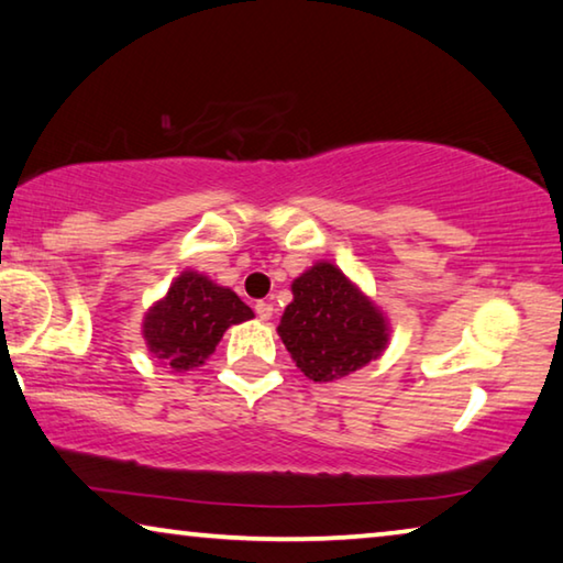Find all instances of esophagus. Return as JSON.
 I'll list each match as a JSON object with an SVG mask.
<instances>
[{
  "label": "esophagus",
  "instance_id": "obj_1",
  "mask_svg": "<svg viewBox=\"0 0 563 563\" xmlns=\"http://www.w3.org/2000/svg\"><path fill=\"white\" fill-rule=\"evenodd\" d=\"M256 317L262 319V322H266V319H272L274 314V305H269V301H256Z\"/></svg>",
  "mask_w": 563,
  "mask_h": 563
}]
</instances>
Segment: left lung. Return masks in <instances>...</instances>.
Wrapping results in <instances>:
<instances>
[{"mask_svg": "<svg viewBox=\"0 0 563 563\" xmlns=\"http://www.w3.org/2000/svg\"><path fill=\"white\" fill-rule=\"evenodd\" d=\"M291 294L276 332L309 379L334 383L385 352V314L334 264L317 262L294 279Z\"/></svg>", "mask_w": 563, "mask_h": 563, "instance_id": "left-lung-1", "label": "left lung"}]
</instances>
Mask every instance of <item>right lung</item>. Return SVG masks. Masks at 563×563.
Listing matches in <instances>:
<instances>
[{
	"label": "right lung",
	"mask_w": 563,
	"mask_h": 563,
	"mask_svg": "<svg viewBox=\"0 0 563 563\" xmlns=\"http://www.w3.org/2000/svg\"><path fill=\"white\" fill-rule=\"evenodd\" d=\"M254 311L209 276L184 272L166 297L148 309L143 336L163 365L176 372L201 367L231 324L246 322Z\"/></svg>",
	"instance_id": "add662e5"
}]
</instances>
